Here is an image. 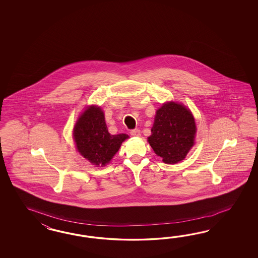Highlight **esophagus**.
Masks as SVG:
<instances>
[{
    "label": "esophagus",
    "mask_w": 258,
    "mask_h": 258,
    "mask_svg": "<svg viewBox=\"0 0 258 258\" xmlns=\"http://www.w3.org/2000/svg\"><path fill=\"white\" fill-rule=\"evenodd\" d=\"M131 135L134 136V137H139L141 135V132L138 128H135V130L131 131Z\"/></svg>",
    "instance_id": "obj_1"
}]
</instances>
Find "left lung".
<instances>
[{
	"label": "left lung",
	"mask_w": 258,
	"mask_h": 258,
	"mask_svg": "<svg viewBox=\"0 0 258 258\" xmlns=\"http://www.w3.org/2000/svg\"><path fill=\"white\" fill-rule=\"evenodd\" d=\"M195 134L191 111L180 104L168 102L157 110L149 143L165 164H177L193 147Z\"/></svg>",
	"instance_id": "8db88e82"
}]
</instances>
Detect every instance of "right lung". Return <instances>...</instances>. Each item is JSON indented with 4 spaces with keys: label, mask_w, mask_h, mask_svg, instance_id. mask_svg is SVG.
<instances>
[{
    "label": "right lung",
    "mask_w": 258,
    "mask_h": 258,
    "mask_svg": "<svg viewBox=\"0 0 258 258\" xmlns=\"http://www.w3.org/2000/svg\"><path fill=\"white\" fill-rule=\"evenodd\" d=\"M74 138L78 152L92 164L102 166L114 156L127 135H111L101 109L92 106L78 119L74 128Z\"/></svg>",
    "instance_id": "1"
}]
</instances>
